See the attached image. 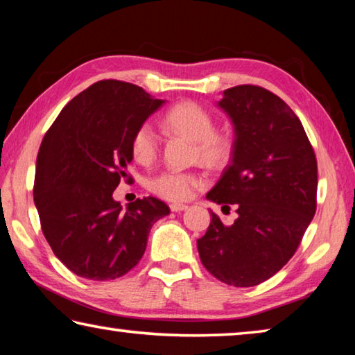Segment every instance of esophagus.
Wrapping results in <instances>:
<instances>
[{
  "instance_id": "obj_1",
  "label": "esophagus",
  "mask_w": 355,
  "mask_h": 355,
  "mask_svg": "<svg viewBox=\"0 0 355 355\" xmlns=\"http://www.w3.org/2000/svg\"><path fill=\"white\" fill-rule=\"evenodd\" d=\"M171 209L173 213H180V211H184V209H188V205H184V203H172Z\"/></svg>"
}]
</instances>
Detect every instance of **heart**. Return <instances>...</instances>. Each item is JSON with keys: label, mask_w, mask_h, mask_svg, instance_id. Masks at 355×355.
Masks as SVG:
<instances>
[{"label": "heart", "mask_w": 355, "mask_h": 355, "mask_svg": "<svg viewBox=\"0 0 355 355\" xmlns=\"http://www.w3.org/2000/svg\"><path fill=\"white\" fill-rule=\"evenodd\" d=\"M164 123L171 130L196 142V158L207 166H220L230 153V142L224 135L216 133V123L211 112L194 101H182L172 106L164 116ZM131 155L136 163L147 166L158 155L159 139L150 123H142L131 137ZM199 186L202 177L192 172L166 171L150 183L156 196L167 200L189 199Z\"/></svg>", "instance_id": "heart-1"}]
</instances>
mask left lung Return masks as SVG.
<instances>
[{"mask_svg": "<svg viewBox=\"0 0 355 355\" xmlns=\"http://www.w3.org/2000/svg\"><path fill=\"white\" fill-rule=\"evenodd\" d=\"M218 106L235 130L232 161L207 199L236 205L238 219L218 214L197 239L200 260L216 279L255 286L285 266L316 211L318 166L305 130L284 100L243 84Z\"/></svg>", "mask_w": 355, "mask_h": 355, "instance_id": "8db88e82", "label": "left lung"}]
</instances>
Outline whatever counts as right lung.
<instances>
[{"mask_svg": "<svg viewBox=\"0 0 355 355\" xmlns=\"http://www.w3.org/2000/svg\"><path fill=\"white\" fill-rule=\"evenodd\" d=\"M164 103L135 84L98 81L69 101L40 144L34 203L42 232L80 277H122L139 263L152 225L171 213L155 197L125 209L112 199L128 178L131 137Z\"/></svg>", "mask_w": 355, "mask_h": 355, "instance_id": "add662e5", "label": "right lung"}]
</instances>
